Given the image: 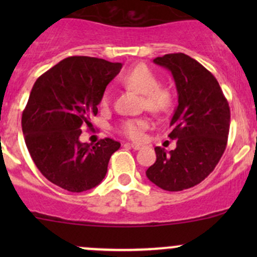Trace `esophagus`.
<instances>
[{
    "instance_id": "1",
    "label": "esophagus",
    "mask_w": 257,
    "mask_h": 257,
    "mask_svg": "<svg viewBox=\"0 0 257 257\" xmlns=\"http://www.w3.org/2000/svg\"><path fill=\"white\" fill-rule=\"evenodd\" d=\"M128 145L132 148V149H134V150H139L142 148L141 144H128Z\"/></svg>"
}]
</instances>
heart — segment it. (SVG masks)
<instances>
[{
	"mask_svg": "<svg viewBox=\"0 0 257 257\" xmlns=\"http://www.w3.org/2000/svg\"><path fill=\"white\" fill-rule=\"evenodd\" d=\"M121 82L131 89L144 94V107L157 114L167 113L174 104V94L167 87H162L157 74L145 64H138L121 76ZM109 103V93L105 92L100 99V104ZM148 123L144 119H128L120 124V132L133 141L143 138Z\"/></svg>",
	"mask_w": 257,
	"mask_h": 257,
	"instance_id": "heart-1",
	"label": "heart"
}]
</instances>
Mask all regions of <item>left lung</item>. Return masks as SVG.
Returning a JSON list of instances; mask_svg holds the SVG:
<instances>
[{"label":"left lung","mask_w":257,"mask_h":257,"mask_svg":"<svg viewBox=\"0 0 257 257\" xmlns=\"http://www.w3.org/2000/svg\"><path fill=\"white\" fill-rule=\"evenodd\" d=\"M169 69L178 92V107L170 121L169 153L155 147L157 160L147 170L152 183L168 191L193 188L204 180L221 159L230 129V108L216 78L198 61L184 53L154 59Z\"/></svg>","instance_id":"obj_1"}]
</instances>
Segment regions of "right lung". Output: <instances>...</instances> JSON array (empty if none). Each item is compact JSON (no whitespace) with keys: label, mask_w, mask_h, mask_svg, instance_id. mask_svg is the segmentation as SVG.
I'll return each mask as SVG.
<instances>
[{"label":"right lung","mask_w":257,"mask_h":257,"mask_svg":"<svg viewBox=\"0 0 257 257\" xmlns=\"http://www.w3.org/2000/svg\"><path fill=\"white\" fill-rule=\"evenodd\" d=\"M121 63L94 57L63 59L38 77L22 113V131L31 158L51 183L72 193L97 186L120 143L100 139L80 143V126L97 115L108 83Z\"/></svg>","instance_id":"1"}]
</instances>
